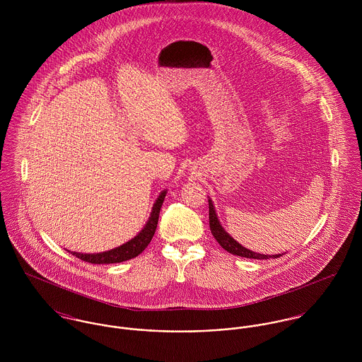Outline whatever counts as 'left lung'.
<instances>
[{
  "label": "left lung",
  "instance_id": "obj_1",
  "mask_svg": "<svg viewBox=\"0 0 362 362\" xmlns=\"http://www.w3.org/2000/svg\"><path fill=\"white\" fill-rule=\"evenodd\" d=\"M209 224H210V231L213 234V237L216 238V241L230 254L237 255V257H243V258L248 259H269V258H279L281 257L279 255H263V254H258L254 252L251 250H247L245 247H243L241 244H238L220 224L214 206L211 204V201L209 199Z\"/></svg>",
  "mask_w": 362,
  "mask_h": 362
}]
</instances>
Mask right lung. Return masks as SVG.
Masks as SVG:
<instances>
[{
	"label": "right lung",
	"instance_id": "add662e5",
	"mask_svg": "<svg viewBox=\"0 0 362 362\" xmlns=\"http://www.w3.org/2000/svg\"><path fill=\"white\" fill-rule=\"evenodd\" d=\"M164 197H165V191H163L160 194V197L157 198L146 226L142 228V231L135 238H132L127 244H124L118 248H114L111 251H107V252H100V254H78V252H71V254L75 255L76 258L82 259V260L89 262V263H96V264L118 263V262H124V260L138 257L151 244V241L155 235L156 227H157V221H158V214H160V207L163 205Z\"/></svg>",
	"mask_w": 362,
	"mask_h": 362
}]
</instances>
